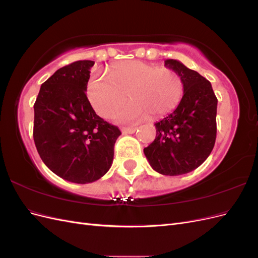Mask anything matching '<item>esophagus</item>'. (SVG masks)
Listing matches in <instances>:
<instances>
[{"mask_svg": "<svg viewBox=\"0 0 258 258\" xmlns=\"http://www.w3.org/2000/svg\"><path fill=\"white\" fill-rule=\"evenodd\" d=\"M136 130H137L136 127H122L121 128V132L124 135H126V134H135Z\"/></svg>", "mask_w": 258, "mask_h": 258, "instance_id": "esophagus-1", "label": "esophagus"}]
</instances>
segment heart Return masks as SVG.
I'll list each match as a JSON object with an SVG mask.
<instances>
[{
  "label": "heart",
  "instance_id": "b5f03b06",
  "mask_svg": "<svg viewBox=\"0 0 258 258\" xmlns=\"http://www.w3.org/2000/svg\"><path fill=\"white\" fill-rule=\"evenodd\" d=\"M87 97L95 111L110 117L124 100L114 118L124 123H136L148 118H160L172 113L184 96V83L175 71L159 68L143 61L129 60L115 64L103 75H92L88 83Z\"/></svg>",
  "mask_w": 258,
  "mask_h": 258
}]
</instances>
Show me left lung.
Listing matches in <instances>:
<instances>
[{"instance_id": "1", "label": "left lung", "mask_w": 258, "mask_h": 258, "mask_svg": "<svg viewBox=\"0 0 258 258\" xmlns=\"http://www.w3.org/2000/svg\"><path fill=\"white\" fill-rule=\"evenodd\" d=\"M184 83L175 110L155 123L156 138L144 148L151 167L162 175H181L197 169L212 152L216 139L217 99L212 85L181 61L165 60Z\"/></svg>"}]
</instances>
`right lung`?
I'll return each mask as SVG.
<instances>
[{
  "label": "right lung",
  "mask_w": 258,
  "mask_h": 258,
  "mask_svg": "<svg viewBox=\"0 0 258 258\" xmlns=\"http://www.w3.org/2000/svg\"><path fill=\"white\" fill-rule=\"evenodd\" d=\"M93 64L80 60L57 70L42 84L34 103L40 157L54 174L77 184L95 182L110 170L121 135L96 114L86 95Z\"/></svg>",
  "instance_id": "right-lung-1"
}]
</instances>
